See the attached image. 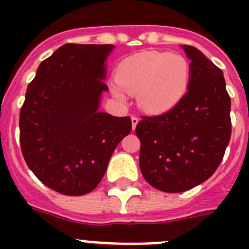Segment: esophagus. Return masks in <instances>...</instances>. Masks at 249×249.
I'll list each match as a JSON object with an SVG mask.
<instances>
[{"label":"esophagus","mask_w":249,"mask_h":249,"mask_svg":"<svg viewBox=\"0 0 249 249\" xmlns=\"http://www.w3.org/2000/svg\"><path fill=\"white\" fill-rule=\"evenodd\" d=\"M131 121H132V128L135 129L136 126H137V123L140 122V118H138L137 116H132Z\"/></svg>","instance_id":"34e87169"}]
</instances>
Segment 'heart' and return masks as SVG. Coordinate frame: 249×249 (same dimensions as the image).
<instances>
[{
	"mask_svg": "<svg viewBox=\"0 0 249 249\" xmlns=\"http://www.w3.org/2000/svg\"><path fill=\"white\" fill-rule=\"evenodd\" d=\"M190 80L191 66L183 56L157 51L127 57L116 70L118 85L129 93H137L140 107L149 113H162L175 107L186 94ZM120 88L113 86L112 92L124 101Z\"/></svg>",
	"mask_w": 249,
	"mask_h": 249,
	"instance_id": "heart-1",
	"label": "heart"
}]
</instances>
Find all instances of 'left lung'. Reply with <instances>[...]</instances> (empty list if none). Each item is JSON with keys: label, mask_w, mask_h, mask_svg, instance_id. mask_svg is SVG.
Listing matches in <instances>:
<instances>
[{"label": "left lung", "mask_w": 249, "mask_h": 249, "mask_svg": "<svg viewBox=\"0 0 249 249\" xmlns=\"http://www.w3.org/2000/svg\"><path fill=\"white\" fill-rule=\"evenodd\" d=\"M191 59L188 91L172 109L142 116L140 168L162 192L188 191L207 181L223 160L231 140V97L223 72L201 51L182 46Z\"/></svg>", "instance_id": "8db88e82"}]
</instances>
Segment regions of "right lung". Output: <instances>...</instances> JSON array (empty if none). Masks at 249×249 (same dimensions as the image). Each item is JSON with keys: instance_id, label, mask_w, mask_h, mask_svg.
<instances>
[{"instance_id": "obj_1", "label": "right lung", "mask_w": 249, "mask_h": 249, "mask_svg": "<svg viewBox=\"0 0 249 249\" xmlns=\"http://www.w3.org/2000/svg\"><path fill=\"white\" fill-rule=\"evenodd\" d=\"M113 45L66 43L38 66L19 112V144L39 181L66 196L93 191L129 117L98 111Z\"/></svg>"}]
</instances>
